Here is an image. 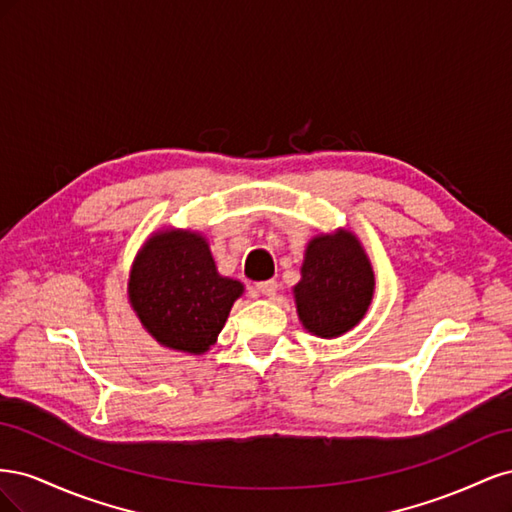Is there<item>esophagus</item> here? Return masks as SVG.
<instances>
[{"instance_id":"obj_1","label":"esophagus","mask_w":512,"mask_h":512,"mask_svg":"<svg viewBox=\"0 0 512 512\" xmlns=\"http://www.w3.org/2000/svg\"><path fill=\"white\" fill-rule=\"evenodd\" d=\"M256 290H258L260 294H265V297H273V294L277 292V282H275V280L258 282V284H256Z\"/></svg>"}]
</instances>
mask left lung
<instances>
[{
	"mask_svg": "<svg viewBox=\"0 0 512 512\" xmlns=\"http://www.w3.org/2000/svg\"><path fill=\"white\" fill-rule=\"evenodd\" d=\"M301 275L294 299L307 331L337 337L365 316L374 294V271L352 232L312 239Z\"/></svg>",
	"mask_w": 512,
	"mask_h": 512,
	"instance_id": "left-lung-1",
	"label": "left lung"
}]
</instances>
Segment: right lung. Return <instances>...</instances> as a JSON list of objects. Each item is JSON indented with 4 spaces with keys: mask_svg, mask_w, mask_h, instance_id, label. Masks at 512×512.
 <instances>
[{
    "mask_svg": "<svg viewBox=\"0 0 512 512\" xmlns=\"http://www.w3.org/2000/svg\"><path fill=\"white\" fill-rule=\"evenodd\" d=\"M241 282L215 269L200 235L166 230L138 254L128 294L143 327L166 348L200 354L222 331Z\"/></svg>",
    "mask_w": 512,
    "mask_h": 512,
    "instance_id": "obj_1",
    "label": "right lung"
}]
</instances>
